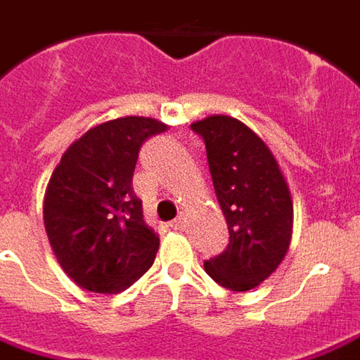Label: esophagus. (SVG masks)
<instances>
[{
	"label": "esophagus",
	"instance_id": "esophagus-1",
	"mask_svg": "<svg viewBox=\"0 0 360 360\" xmlns=\"http://www.w3.org/2000/svg\"><path fill=\"white\" fill-rule=\"evenodd\" d=\"M185 225H187V219L185 217H177L175 221H171V229H175V231H183L185 229Z\"/></svg>",
	"mask_w": 360,
	"mask_h": 360
}]
</instances>
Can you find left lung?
Masks as SVG:
<instances>
[{
    "label": "left lung",
    "instance_id": "obj_1",
    "mask_svg": "<svg viewBox=\"0 0 360 360\" xmlns=\"http://www.w3.org/2000/svg\"><path fill=\"white\" fill-rule=\"evenodd\" d=\"M191 129L205 141L229 245L205 261L221 287L251 291L285 259L292 233V201L283 171L265 141L239 119L211 115Z\"/></svg>",
    "mask_w": 360,
    "mask_h": 360
}]
</instances>
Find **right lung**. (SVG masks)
I'll use <instances>...</instances> for the list:
<instances>
[{"instance_id": "1", "label": "right lung", "mask_w": 360, "mask_h": 360, "mask_svg": "<svg viewBox=\"0 0 360 360\" xmlns=\"http://www.w3.org/2000/svg\"><path fill=\"white\" fill-rule=\"evenodd\" d=\"M167 129L151 117H119L71 143L53 171L44 201L49 245L81 289L125 291L149 271L159 249L143 221L133 171L145 139Z\"/></svg>"}]
</instances>
